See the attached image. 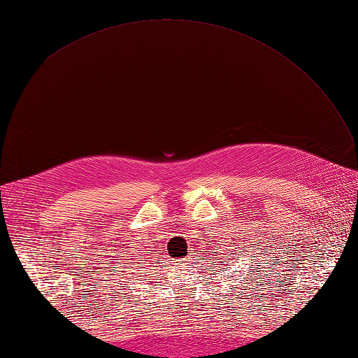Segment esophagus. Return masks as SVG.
Here are the masks:
<instances>
[{
	"mask_svg": "<svg viewBox=\"0 0 358 358\" xmlns=\"http://www.w3.org/2000/svg\"><path fill=\"white\" fill-rule=\"evenodd\" d=\"M189 262H191V260H185L183 263H181V264H183V266H186V264H189ZM187 268H189V266H187Z\"/></svg>",
	"mask_w": 358,
	"mask_h": 358,
	"instance_id": "esophagus-1",
	"label": "esophagus"
}]
</instances>
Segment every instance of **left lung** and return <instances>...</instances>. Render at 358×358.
<instances>
[{
  "instance_id": "obj_1",
  "label": "left lung",
  "mask_w": 358,
  "mask_h": 358,
  "mask_svg": "<svg viewBox=\"0 0 358 358\" xmlns=\"http://www.w3.org/2000/svg\"><path fill=\"white\" fill-rule=\"evenodd\" d=\"M218 272H220V271H218Z\"/></svg>"
}]
</instances>
